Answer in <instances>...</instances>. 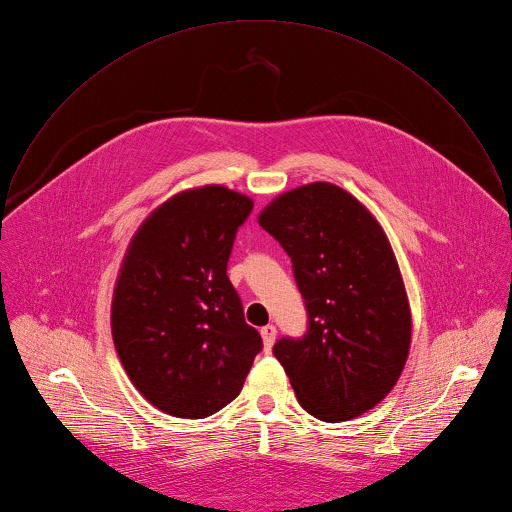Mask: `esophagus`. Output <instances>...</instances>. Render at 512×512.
<instances>
[{"label": "esophagus", "instance_id": "obj_1", "mask_svg": "<svg viewBox=\"0 0 512 512\" xmlns=\"http://www.w3.org/2000/svg\"><path fill=\"white\" fill-rule=\"evenodd\" d=\"M260 334H262L264 348H266V350H270V348H272V344L276 342V326H274V324H268V326H264V328L260 330Z\"/></svg>", "mask_w": 512, "mask_h": 512}]
</instances>
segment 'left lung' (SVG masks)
<instances>
[{"label": "left lung", "instance_id": "8db88e82", "mask_svg": "<svg viewBox=\"0 0 512 512\" xmlns=\"http://www.w3.org/2000/svg\"><path fill=\"white\" fill-rule=\"evenodd\" d=\"M258 224L292 260L306 300L304 338L274 356L300 406L324 422L368 412L402 374L412 316L392 246L374 214L330 182L276 196Z\"/></svg>", "mask_w": 512, "mask_h": 512}]
</instances>
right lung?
<instances>
[{
	"instance_id": "1",
	"label": "right lung",
	"mask_w": 512,
	"mask_h": 512,
	"mask_svg": "<svg viewBox=\"0 0 512 512\" xmlns=\"http://www.w3.org/2000/svg\"><path fill=\"white\" fill-rule=\"evenodd\" d=\"M252 198L220 184L174 194L136 230L112 296V338L158 410L204 418L242 390L262 348L226 276Z\"/></svg>"
}]
</instances>
